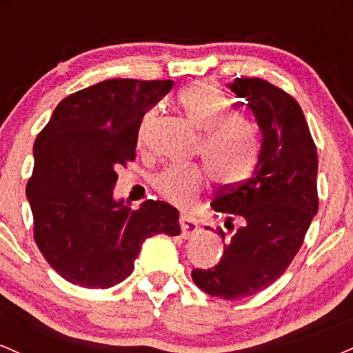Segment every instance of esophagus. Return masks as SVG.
<instances>
[{
	"mask_svg": "<svg viewBox=\"0 0 353 353\" xmlns=\"http://www.w3.org/2000/svg\"><path fill=\"white\" fill-rule=\"evenodd\" d=\"M179 224H181V236L184 239H190L199 234V224L196 222V219H192L188 214H182L179 217Z\"/></svg>",
	"mask_w": 353,
	"mask_h": 353,
	"instance_id": "1",
	"label": "esophagus"
}]
</instances>
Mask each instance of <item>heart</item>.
I'll return each instance as SVG.
<instances>
[{
	"instance_id": "obj_1",
	"label": "heart",
	"mask_w": 353,
	"mask_h": 353,
	"mask_svg": "<svg viewBox=\"0 0 353 353\" xmlns=\"http://www.w3.org/2000/svg\"><path fill=\"white\" fill-rule=\"evenodd\" d=\"M179 106L188 119L202 131L199 154L209 172L225 185L244 181L259 154L257 128L249 117L230 114L232 104L214 84L197 81L181 89ZM152 112L144 116L139 143H144ZM157 192L172 204L188 208L205 185V174L197 165H168L152 179Z\"/></svg>"
}]
</instances>
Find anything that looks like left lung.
Listing matches in <instances>:
<instances>
[{
    "mask_svg": "<svg viewBox=\"0 0 353 353\" xmlns=\"http://www.w3.org/2000/svg\"><path fill=\"white\" fill-rule=\"evenodd\" d=\"M228 88L254 112L262 134L249 179L221 190L210 202L239 228L216 267L194 269L192 281L212 297L239 301L277 281L301 249L317 214V149L292 96L259 78H237ZM222 241L224 232L219 230Z\"/></svg>",
    "mask_w": 353,
    "mask_h": 353,
    "instance_id": "obj_1",
    "label": "left lung"
}]
</instances>
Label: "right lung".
I'll return each mask as SVG.
<instances>
[{
    "mask_svg": "<svg viewBox=\"0 0 353 353\" xmlns=\"http://www.w3.org/2000/svg\"><path fill=\"white\" fill-rule=\"evenodd\" d=\"M172 81L106 79L68 96L34 141L26 185L39 250L61 277L109 289L134 269L156 234L179 236V210L145 201L137 210L114 199L116 168L136 157L145 112Z\"/></svg>",
    "mask_w": 353,
    "mask_h": 353,
    "instance_id": "obj_1",
    "label": "right lung"
}]
</instances>
